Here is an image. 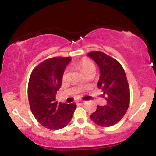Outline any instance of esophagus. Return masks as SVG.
Listing matches in <instances>:
<instances>
[{
	"label": "esophagus",
	"instance_id": "34e87169",
	"mask_svg": "<svg viewBox=\"0 0 156 156\" xmlns=\"http://www.w3.org/2000/svg\"><path fill=\"white\" fill-rule=\"evenodd\" d=\"M76 103L78 105H83V104H84L85 101H83V100H78Z\"/></svg>",
	"mask_w": 156,
	"mask_h": 156
}]
</instances>
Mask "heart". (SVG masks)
Masks as SVG:
<instances>
[{
    "instance_id": "heart-1",
    "label": "heart",
    "mask_w": 156,
    "mask_h": 156,
    "mask_svg": "<svg viewBox=\"0 0 156 156\" xmlns=\"http://www.w3.org/2000/svg\"><path fill=\"white\" fill-rule=\"evenodd\" d=\"M78 67H79L80 69L81 70V72L83 73L86 72L87 71L90 70V69H94L95 66H94V64L91 62L90 59H87V58H82L79 62H78ZM67 76V71L66 70L64 72L63 75H62V78H66Z\"/></svg>"
}]
</instances>
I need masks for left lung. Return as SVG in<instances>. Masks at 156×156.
Masks as SVG:
<instances>
[{"label": "left lung", "mask_w": 156, "mask_h": 156, "mask_svg": "<svg viewBox=\"0 0 156 156\" xmlns=\"http://www.w3.org/2000/svg\"><path fill=\"white\" fill-rule=\"evenodd\" d=\"M87 56L100 67L97 86L107 102L105 106H97L90 119L100 126H112L124 117L130 103V88L125 70L115 59L103 52L93 51Z\"/></svg>", "instance_id": "left-lung-1"}]
</instances>
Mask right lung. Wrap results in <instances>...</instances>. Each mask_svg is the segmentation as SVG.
<instances>
[{
    "label": "right lung",
    "instance_id": "1",
    "mask_svg": "<svg viewBox=\"0 0 156 156\" xmlns=\"http://www.w3.org/2000/svg\"><path fill=\"white\" fill-rule=\"evenodd\" d=\"M70 61V57L49 58L37 66L30 75L28 97L31 112L42 126L50 130L65 127L76 109L75 103L56 100L64 70Z\"/></svg>",
    "mask_w": 156,
    "mask_h": 156
}]
</instances>
